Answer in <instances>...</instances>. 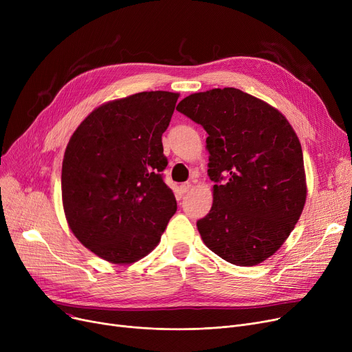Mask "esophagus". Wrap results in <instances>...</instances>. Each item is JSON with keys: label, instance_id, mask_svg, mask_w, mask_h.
<instances>
[{"label": "esophagus", "instance_id": "34e87169", "mask_svg": "<svg viewBox=\"0 0 352 352\" xmlns=\"http://www.w3.org/2000/svg\"><path fill=\"white\" fill-rule=\"evenodd\" d=\"M191 188H192V184H191V182H182L181 186H179V191H181L182 194H187Z\"/></svg>", "mask_w": 352, "mask_h": 352}]
</instances>
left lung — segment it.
Instances as JSON below:
<instances>
[{
	"label": "left lung",
	"instance_id": "1",
	"mask_svg": "<svg viewBox=\"0 0 352 352\" xmlns=\"http://www.w3.org/2000/svg\"><path fill=\"white\" fill-rule=\"evenodd\" d=\"M177 109L208 134L215 186L210 212L197 221L202 241L234 265L263 263L284 244L305 204L297 134L280 111L236 88L191 94Z\"/></svg>",
	"mask_w": 352,
	"mask_h": 352
}]
</instances>
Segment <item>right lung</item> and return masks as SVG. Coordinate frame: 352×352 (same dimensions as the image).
<instances>
[{
    "label": "right lung",
    "instance_id": "right-lung-1",
    "mask_svg": "<svg viewBox=\"0 0 352 352\" xmlns=\"http://www.w3.org/2000/svg\"><path fill=\"white\" fill-rule=\"evenodd\" d=\"M178 94L138 92L107 102L80 124L63 161L68 226L81 244L114 264H131L160 243L177 211L164 182L162 134Z\"/></svg>",
    "mask_w": 352,
    "mask_h": 352
}]
</instances>
